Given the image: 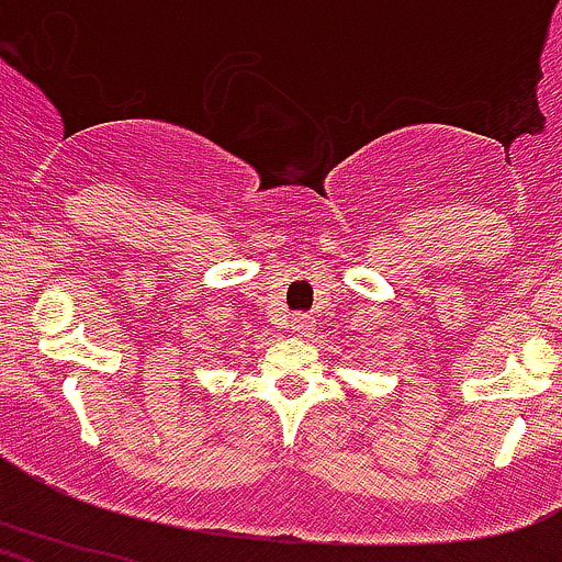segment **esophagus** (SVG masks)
Returning <instances> with one entry per match:
<instances>
[{"instance_id":"esophagus-1","label":"esophagus","mask_w":562,"mask_h":562,"mask_svg":"<svg viewBox=\"0 0 562 562\" xmlns=\"http://www.w3.org/2000/svg\"><path fill=\"white\" fill-rule=\"evenodd\" d=\"M313 323L315 321L310 315H293L291 317V328L299 334V337H307V334L313 331Z\"/></svg>"}]
</instances>
